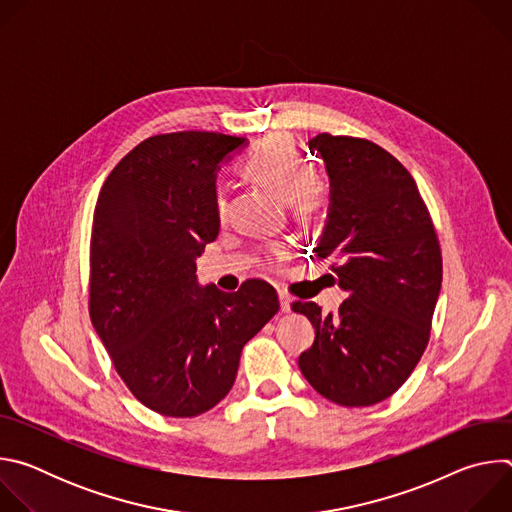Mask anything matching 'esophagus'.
I'll return each instance as SVG.
<instances>
[{"instance_id":"esophagus-1","label":"esophagus","mask_w":512,"mask_h":512,"mask_svg":"<svg viewBox=\"0 0 512 512\" xmlns=\"http://www.w3.org/2000/svg\"><path fill=\"white\" fill-rule=\"evenodd\" d=\"M277 298H279L281 312H291V298L285 294V291H277Z\"/></svg>"}]
</instances>
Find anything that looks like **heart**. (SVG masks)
Here are the masks:
<instances>
[{
  "instance_id": "b5f03b06",
  "label": "heart",
  "mask_w": 512,
  "mask_h": 512,
  "mask_svg": "<svg viewBox=\"0 0 512 512\" xmlns=\"http://www.w3.org/2000/svg\"><path fill=\"white\" fill-rule=\"evenodd\" d=\"M243 172L289 202L294 214L304 221H310L324 206L326 194L322 184L314 180L312 164L289 137L271 135L259 143L245 158ZM214 210L218 218H225L227 196L223 190L214 194ZM275 255H281V249H275Z\"/></svg>"
}]
</instances>
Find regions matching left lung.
<instances>
[{
	"label": "left lung",
	"instance_id": "left-lung-1",
	"mask_svg": "<svg viewBox=\"0 0 512 512\" xmlns=\"http://www.w3.org/2000/svg\"><path fill=\"white\" fill-rule=\"evenodd\" d=\"M330 178L328 221L314 253L332 261L348 298L336 314L294 312L316 328L300 371L326 399L369 407L413 373L442 289V251L415 180L369 139L320 133L308 141Z\"/></svg>",
	"mask_w": 512,
	"mask_h": 512
}]
</instances>
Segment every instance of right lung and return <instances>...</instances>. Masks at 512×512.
<instances>
[{
    "label": "right lung",
    "instance_id": "right-lung-1",
    "mask_svg": "<svg viewBox=\"0 0 512 512\" xmlns=\"http://www.w3.org/2000/svg\"><path fill=\"white\" fill-rule=\"evenodd\" d=\"M245 137L178 131L141 141L105 180L91 235V322L127 389L166 417H194L231 391L243 346L277 314L275 289L196 281L214 241L216 170Z\"/></svg>",
    "mask_w": 512,
    "mask_h": 512
}]
</instances>
